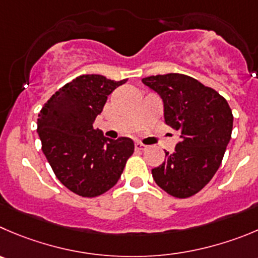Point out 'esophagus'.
Wrapping results in <instances>:
<instances>
[{
    "label": "esophagus",
    "instance_id": "obj_1",
    "mask_svg": "<svg viewBox=\"0 0 258 258\" xmlns=\"http://www.w3.org/2000/svg\"><path fill=\"white\" fill-rule=\"evenodd\" d=\"M136 149H139V151H146L147 146L146 144L141 143V142H136Z\"/></svg>",
    "mask_w": 258,
    "mask_h": 258
}]
</instances>
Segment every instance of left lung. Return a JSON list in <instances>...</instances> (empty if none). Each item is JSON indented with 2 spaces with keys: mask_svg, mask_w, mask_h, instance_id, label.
Instances as JSON below:
<instances>
[{
  "mask_svg": "<svg viewBox=\"0 0 258 258\" xmlns=\"http://www.w3.org/2000/svg\"><path fill=\"white\" fill-rule=\"evenodd\" d=\"M142 82L159 95L166 124L181 133L172 153L152 170L157 185L175 198L195 195L222 163L233 129L224 97L198 80L180 73L146 77Z\"/></svg>",
  "mask_w": 258,
  "mask_h": 258,
  "instance_id": "8db88e82",
  "label": "left lung"
}]
</instances>
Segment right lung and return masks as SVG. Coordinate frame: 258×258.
Instances as JSON below:
<instances>
[{
  "mask_svg": "<svg viewBox=\"0 0 258 258\" xmlns=\"http://www.w3.org/2000/svg\"><path fill=\"white\" fill-rule=\"evenodd\" d=\"M126 80L83 75L67 83L45 102L38 117L41 149L58 180L72 192L95 198L119 181L134 142L110 139L94 121L107 96Z\"/></svg>",
  "mask_w": 258,
  "mask_h": 258,
  "instance_id": "right-lung-1",
  "label": "right lung"
}]
</instances>
